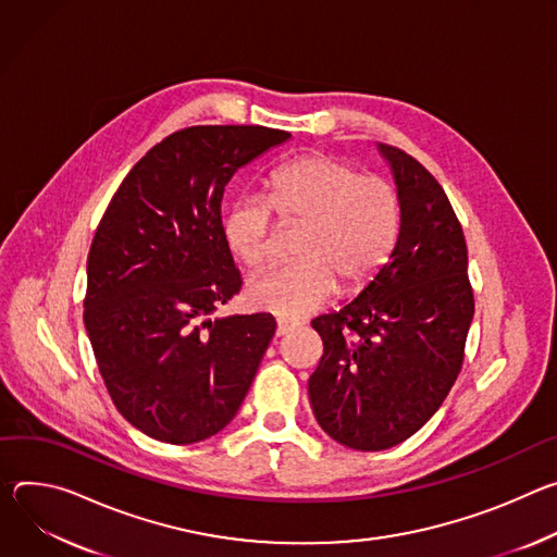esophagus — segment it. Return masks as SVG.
Returning <instances> with one entry per match:
<instances>
[{
	"label": "esophagus",
	"instance_id": "esophagus-1",
	"mask_svg": "<svg viewBox=\"0 0 557 557\" xmlns=\"http://www.w3.org/2000/svg\"><path fill=\"white\" fill-rule=\"evenodd\" d=\"M294 327H298V323H296V321L278 319V323H276V336H285V334H289Z\"/></svg>",
	"mask_w": 557,
	"mask_h": 557
}]
</instances>
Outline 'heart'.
Wrapping results in <instances>:
<instances>
[{
    "instance_id": "1",
    "label": "heart",
    "mask_w": 557,
    "mask_h": 557,
    "mask_svg": "<svg viewBox=\"0 0 557 557\" xmlns=\"http://www.w3.org/2000/svg\"><path fill=\"white\" fill-rule=\"evenodd\" d=\"M274 214L283 225L300 223L294 263L268 270L247 283L259 307L296 319L319 310L336 292H356L389 259L400 225L394 183L360 174L332 154H307L268 178L265 197H240L221 219L227 250L245 265H265Z\"/></svg>"
}]
</instances>
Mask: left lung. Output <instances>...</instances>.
I'll use <instances>...</instances> for the list:
<instances>
[{
    "instance_id": "left-lung-1",
    "label": "left lung",
    "mask_w": 557,
    "mask_h": 557,
    "mask_svg": "<svg viewBox=\"0 0 557 557\" xmlns=\"http://www.w3.org/2000/svg\"><path fill=\"white\" fill-rule=\"evenodd\" d=\"M379 148L398 188V238L374 281L312 321L323 356L307 385L325 434L358 451L407 441L441 409L473 319L467 243L443 185L411 154Z\"/></svg>"
}]
</instances>
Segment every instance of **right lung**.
<instances>
[{
    "instance_id": "obj_1",
    "label": "right lung",
    "mask_w": 557,
    "mask_h": 557,
    "mask_svg": "<svg viewBox=\"0 0 557 557\" xmlns=\"http://www.w3.org/2000/svg\"><path fill=\"white\" fill-rule=\"evenodd\" d=\"M289 137L265 126L176 131L135 163L97 225L86 332L114 407L154 441L219 434L257 376L274 317L210 319L240 289L221 199L238 168Z\"/></svg>"
}]
</instances>
